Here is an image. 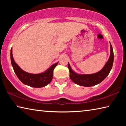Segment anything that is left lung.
<instances>
[{
  "label": "left lung",
  "instance_id": "8db88e82",
  "mask_svg": "<svg viewBox=\"0 0 126 126\" xmlns=\"http://www.w3.org/2000/svg\"><path fill=\"white\" fill-rule=\"evenodd\" d=\"M110 47V55L107 62L99 72L96 73L91 74H78L71 69L69 64H68L69 71V76L71 80L76 84L81 86L91 87L99 84L102 82L109 74L111 70L114 60L113 51L112 45Z\"/></svg>",
  "mask_w": 126,
  "mask_h": 126
}]
</instances>
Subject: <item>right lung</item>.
<instances>
[{"label":"right lung","instance_id":"obj_1","mask_svg":"<svg viewBox=\"0 0 126 126\" xmlns=\"http://www.w3.org/2000/svg\"><path fill=\"white\" fill-rule=\"evenodd\" d=\"M10 59L14 71L19 79L24 84L35 88H41L49 83L53 78V70L58 63L57 62L54 64L44 73L31 74L23 71L15 62L12 54V49L10 50Z\"/></svg>","mask_w":126,"mask_h":126}]
</instances>
